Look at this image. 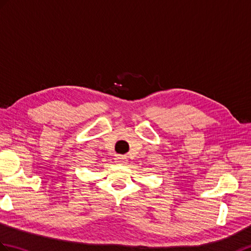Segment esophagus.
<instances>
[{"mask_svg":"<svg viewBox=\"0 0 251 251\" xmlns=\"http://www.w3.org/2000/svg\"><path fill=\"white\" fill-rule=\"evenodd\" d=\"M115 161L118 162V164H125V162L127 161V158L125 156H121V155H118L115 157Z\"/></svg>","mask_w":251,"mask_h":251,"instance_id":"1","label":"esophagus"}]
</instances>
